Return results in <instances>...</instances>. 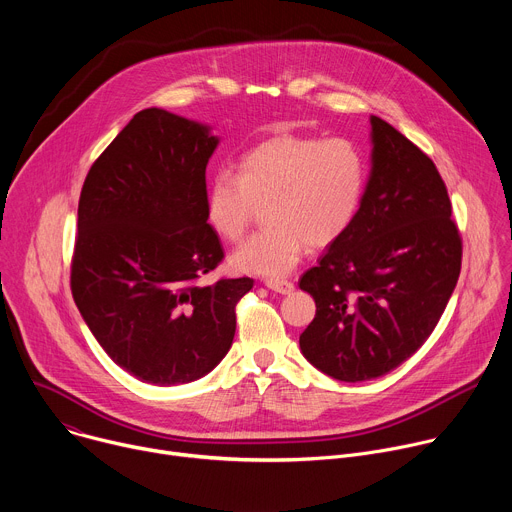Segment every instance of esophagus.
I'll use <instances>...</instances> for the list:
<instances>
[{
	"label": "esophagus",
	"mask_w": 512,
	"mask_h": 512,
	"mask_svg": "<svg viewBox=\"0 0 512 512\" xmlns=\"http://www.w3.org/2000/svg\"><path fill=\"white\" fill-rule=\"evenodd\" d=\"M265 285L271 289V291H277V294H291L294 291V283L287 281V279H265Z\"/></svg>",
	"instance_id": "1"
}]
</instances>
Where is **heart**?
I'll return each mask as SVG.
<instances>
[{
  "label": "heart",
  "mask_w": 512,
  "mask_h": 512,
  "mask_svg": "<svg viewBox=\"0 0 512 512\" xmlns=\"http://www.w3.org/2000/svg\"><path fill=\"white\" fill-rule=\"evenodd\" d=\"M364 160L346 139L277 135L237 164V176L216 172L204 190V218L227 243L239 241L263 206V231L247 239L231 267L259 277H283L308 245L322 249L340 239L360 206Z\"/></svg>",
  "instance_id": "b5f03b06"
}]
</instances>
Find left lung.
Instances as JSON below:
<instances>
[{"label":"left lung","instance_id":"8db88e82","mask_svg":"<svg viewBox=\"0 0 512 512\" xmlns=\"http://www.w3.org/2000/svg\"><path fill=\"white\" fill-rule=\"evenodd\" d=\"M371 174L346 233L300 287L316 316L302 354L324 375L358 383L405 362L440 322L462 267V239L435 164L371 115Z\"/></svg>","mask_w":512,"mask_h":512}]
</instances>
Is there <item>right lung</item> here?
Listing matches in <instances>:
<instances>
[{"label":"right lung","instance_id":"right-lung-1","mask_svg":"<svg viewBox=\"0 0 512 512\" xmlns=\"http://www.w3.org/2000/svg\"><path fill=\"white\" fill-rule=\"evenodd\" d=\"M210 127L150 107L91 166L79 200L72 298L111 360L170 387L208 375L229 352L251 277L196 279L223 261L204 218Z\"/></svg>","mask_w":512,"mask_h":512}]
</instances>
